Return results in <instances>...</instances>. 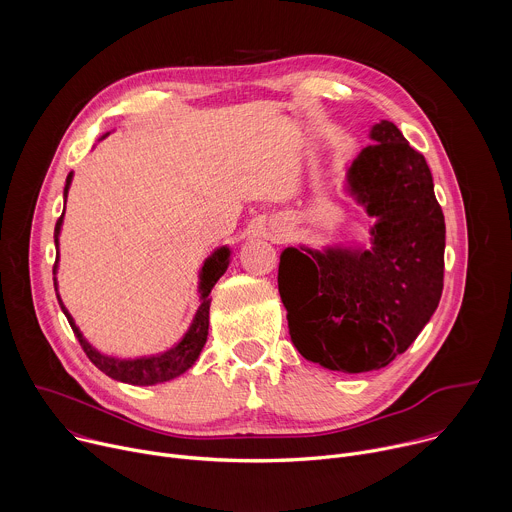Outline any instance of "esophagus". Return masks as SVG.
<instances>
[{
    "label": "esophagus",
    "instance_id": "34e87169",
    "mask_svg": "<svg viewBox=\"0 0 512 512\" xmlns=\"http://www.w3.org/2000/svg\"><path fill=\"white\" fill-rule=\"evenodd\" d=\"M275 233H279V231H275Z\"/></svg>",
    "mask_w": 512,
    "mask_h": 512
}]
</instances>
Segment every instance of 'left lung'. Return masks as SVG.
<instances>
[{
    "label": "left lung",
    "instance_id": "8db88e82",
    "mask_svg": "<svg viewBox=\"0 0 512 512\" xmlns=\"http://www.w3.org/2000/svg\"><path fill=\"white\" fill-rule=\"evenodd\" d=\"M371 139L346 172V190L375 218L371 247H287L277 273L291 342L342 373L403 354L444 289L446 223L429 166L391 121Z\"/></svg>",
    "mask_w": 512,
    "mask_h": 512
}]
</instances>
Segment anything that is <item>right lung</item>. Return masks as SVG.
<instances>
[{"label": "right lung", "mask_w": 512, "mask_h": 512, "mask_svg": "<svg viewBox=\"0 0 512 512\" xmlns=\"http://www.w3.org/2000/svg\"><path fill=\"white\" fill-rule=\"evenodd\" d=\"M109 133H105L103 137H107ZM101 137V139H103ZM72 182V172L66 176V186H64V204H66V196H68V188ZM62 218L64 212L60 214V218L56 221L54 227V245H56V263H54V275L58 269V237H60V227H62ZM231 263V249L229 247H218L202 265L200 269V283H198V291H200V306L194 314V320L188 328V332L182 336V340L172 346L170 350L162 352V354H152V356H139V358H117V356H107L103 352H99L97 348H93L83 332L79 330V326L72 320V316L68 314V310L64 308L60 296H58V283L54 277V289H56V298L58 304L72 328L75 336L79 338L83 350L87 352L89 360L95 364L99 371H103L107 377L121 381V383H129V385H137V387H148V385H156V383H164L170 379H176L178 375L186 373L192 364L196 362V358L200 356L204 344H206V336H208V310H210V289L214 287V283L221 279V275L227 271Z\"/></svg>", "instance_id": "1"}]
</instances>
